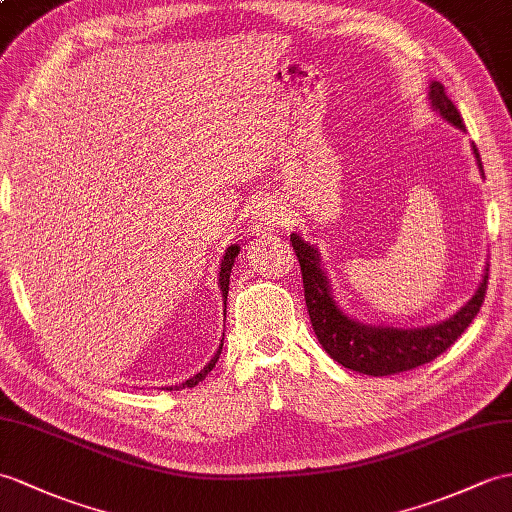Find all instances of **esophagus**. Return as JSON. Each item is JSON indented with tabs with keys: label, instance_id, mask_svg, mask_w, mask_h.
Returning a JSON list of instances; mask_svg holds the SVG:
<instances>
[{
	"label": "esophagus",
	"instance_id": "obj_1",
	"mask_svg": "<svg viewBox=\"0 0 512 512\" xmlns=\"http://www.w3.org/2000/svg\"><path fill=\"white\" fill-rule=\"evenodd\" d=\"M283 211L277 202H259L253 211V229L257 233H270L283 227Z\"/></svg>",
	"mask_w": 512,
	"mask_h": 512
}]
</instances>
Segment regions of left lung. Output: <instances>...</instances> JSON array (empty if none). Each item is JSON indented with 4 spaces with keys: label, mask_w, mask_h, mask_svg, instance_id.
<instances>
[{
    "label": "left lung",
    "mask_w": 512,
    "mask_h": 512,
    "mask_svg": "<svg viewBox=\"0 0 512 512\" xmlns=\"http://www.w3.org/2000/svg\"><path fill=\"white\" fill-rule=\"evenodd\" d=\"M430 100L434 109L441 113L449 124L465 130L456 104L447 98L441 82H432L430 85ZM473 152L484 176L478 148L473 146ZM290 242L296 259H299L301 264L305 305L307 312H310L316 338L323 344V349L331 355V360H336L344 368H351V371L384 377L410 371V368L432 362L465 334V329L473 323V318L478 316L484 303L486 283H489V268H486L484 279L478 292L473 294V299L462 307L460 312L443 320V323L421 329L362 325L358 320L344 314L334 301V296H331L329 281L325 270L320 268V257L316 248L303 242L296 233L290 235Z\"/></svg>",
    "instance_id": "8db88e82"
}]
</instances>
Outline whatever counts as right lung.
I'll list each match as a JSON object with an SVG mask.
<instances>
[{
	"instance_id": "add662e5",
	"label": "right lung",
	"mask_w": 512,
	"mask_h": 512,
	"mask_svg": "<svg viewBox=\"0 0 512 512\" xmlns=\"http://www.w3.org/2000/svg\"><path fill=\"white\" fill-rule=\"evenodd\" d=\"M237 253H240V246H229L227 248V253H224V257H222V264H220V279H218V283H220V290H222V296H224V307H227V296H229V277H231V268H233V261H235V257H237ZM220 351H222V347L218 349V353L213 355V360L202 368V371L198 373V375H194V377H189L187 382H183V384H178V386H172V388H194L198 382H202V379H205L209 373H211V368L216 366V362H218V358H220ZM170 388V390H172Z\"/></svg>"
}]
</instances>
